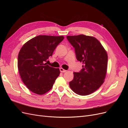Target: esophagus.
Instances as JSON below:
<instances>
[{
  "label": "esophagus",
  "mask_w": 128,
  "mask_h": 128,
  "mask_svg": "<svg viewBox=\"0 0 128 128\" xmlns=\"http://www.w3.org/2000/svg\"><path fill=\"white\" fill-rule=\"evenodd\" d=\"M60 72H66V70H65V69H63L62 68H60Z\"/></svg>",
  "instance_id": "1"
}]
</instances>
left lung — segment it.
I'll return each instance as SVG.
<instances>
[{"instance_id":"obj_1","label":"left lung","mask_w":128,"mask_h":128,"mask_svg":"<svg viewBox=\"0 0 128 128\" xmlns=\"http://www.w3.org/2000/svg\"><path fill=\"white\" fill-rule=\"evenodd\" d=\"M69 42L75 48L77 60L82 62V69L74 72L69 86L76 94L86 96L102 86L105 78L107 53L100 42L94 37L84 34L67 36Z\"/></svg>"}]
</instances>
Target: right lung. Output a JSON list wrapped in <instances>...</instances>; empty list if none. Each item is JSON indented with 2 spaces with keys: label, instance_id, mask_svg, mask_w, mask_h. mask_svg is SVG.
Here are the masks:
<instances>
[{
  "label": "right lung",
  "instance_id": "1",
  "mask_svg": "<svg viewBox=\"0 0 128 128\" xmlns=\"http://www.w3.org/2000/svg\"><path fill=\"white\" fill-rule=\"evenodd\" d=\"M64 37L40 35L23 45L18 53V67L23 82L30 91L42 95L50 91L60 75L59 68L46 64Z\"/></svg>",
  "mask_w": 128,
  "mask_h": 128
}]
</instances>
